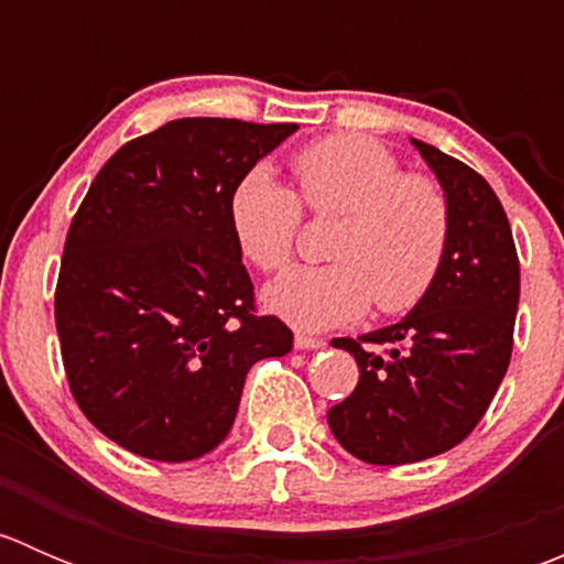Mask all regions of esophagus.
<instances>
[{
    "label": "esophagus",
    "instance_id": "esophagus-1",
    "mask_svg": "<svg viewBox=\"0 0 564 564\" xmlns=\"http://www.w3.org/2000/svg\"><path fill=\"white\" fill-rule=\"evenodd\" d=\"M294 346H297V349H324V346H327V340H322V338H311V335H303V333H297V338H294Z\"/></svg>",
    "mask_w": 564,
    "mask_h": 564
}]
</instances>
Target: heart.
I'll return each mask as SVG.
<instances>
[{"mask_svg": "<svg viewBox=\"0 0 564 564\" xmlns=\"http://www.w3.org/2000/svg\"><path fill=\"white\" fill-rule=\"evenodd\" d=\"M300 202L311 213L344 215L329 259L297 267L267 286L264 305L300 329H327L360 318L377 303L406 311L429 292L445 259L451 209L436 182L401 174L379 141L329 135L292 161ZM300 202L267 169H253L231 193L229 218L242 253L261 272L289 264L300 229Z\"/></svg>", "mask_w": 564, "mask_h": 564, "instance_id": "heart-1", "label": "heart"}]
</instances>
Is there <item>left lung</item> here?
<instances>
[{"instance_id": "obj_1", "label": "left lung", "mask_w": 564, "mask_h": 564, "mask_svg": "<svg viewBox=\"0 0 564 564\" xmlns=\"http://www.w3.org/2000/svg\"><path fill=\"white\" fill-rule=\"evenodd\" d=\"M451 209L445 259L401 322L333 338L360 379L327 412L344 451L366 464L434 458L471 434L497 395L513 351L519 256L497 193L456 158L412 139Z\"/></svg>"}]
</instances>
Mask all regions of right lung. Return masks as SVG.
<instances>
[{
	"label": "right lung",
	"mask_w": 564,
	"mask_h": 564,
	"mask_svg": "<svg viewBox=\"0 0 564 564\" xmlns=\"http://www.w3.org/2000/svg\"><path fill=\"white\" fill-rule=\"evenodd\" d=\"M297 124L185 117L128 141L67 231L56 333L89 423L141 458H202L229 436L250 366L292 351L256 316L231 229L237 182Z\"/></svg>",
	"instance_id": "right-lung-1"
}]
</instances>
